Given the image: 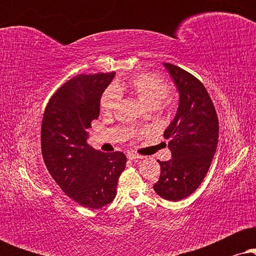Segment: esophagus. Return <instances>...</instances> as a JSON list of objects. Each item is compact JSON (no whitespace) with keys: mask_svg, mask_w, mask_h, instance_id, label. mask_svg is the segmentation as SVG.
<instances>
[{"mask_svg":"<svg viewBox=\"0 0 256 256\" xmlns=\"http://www.w3.org/2000/svg\"><path fill=\"white\" fill-rule=\"evenodd\" d=\"M127 157L129 160H140V158H143V156H141V155H138V154H135V152H128L127 154Z\"/></svg>","mask_w":256,"mask_h":256,"instance_id":"34e87169","label":"esophagus"}]
</instances>
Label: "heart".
I'll use <instances>...</instances> for the list:
<instances>
[{
	"label": "heart",
	"mask_w": 256,
	"mask_h": 256,
	"mask_svg": "<svg viewBox=\"0 0 256 256\" xmlns=\"http://www.w3.org/2000/svg\"><path fill=\"white\" fill-rule=\"evenodd\" d=\"M170 85L166 80L155 74H140L128 82H118L104 90L100 100V108L104 113H110L118 106L120 94L129 90L146 107L157 108L170 94Z\"/></svg>",
	"instance_id": "b5f03b06"
}]
</instances>
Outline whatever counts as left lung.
I'll use <instances>...</instances> for the list:
<instances>
[{"label": "left lung", "instance_id": "obj_1", "mask_svg": "<svg viewBox=\"0 0 256 256\" xmlns=\"http://www.w3.org/2000/svg\"><path fill=\"white\" fill-rule=\"evenodd\" d=\"M180 94L177 113L164 138L172 158L160 162V176L154 190L178 202L197 190L208 174L219 138L216 108L204 85L185 70L164 62Z\"/></svg>", "mask_w": 256, "mask_h": 256}]
</instances>
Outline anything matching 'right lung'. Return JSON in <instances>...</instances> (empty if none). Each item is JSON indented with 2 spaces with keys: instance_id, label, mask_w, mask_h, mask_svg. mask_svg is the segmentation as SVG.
Listing matches in <instances>:
<instances>
[{
  "instance_id": "obj_1",
  "label": "right lung",
  "mask_w": 256,
  "mask_h": 256,
  "mask_svg": "<svg viewBox=\"0 0 256 256\" xmlns=\"http://www.w3.org/2000/svg\"><path fill=\"white\" fill-rule=\"evenodd\" d=\"M115 76L79 74L48 101L42 121V154L64 194L88 208H100L116 196L126 168L121 152H101L87 144L90 122L99 118L100 99Z\"/></svg>"
}]
</instances>
